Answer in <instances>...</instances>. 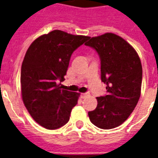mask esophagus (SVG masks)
<instances>
[{"label": "esophagus", "instance_id": "obj_1", "mask_svg": "<svg viewBox=\"0 0 158 158\" xmlns=\"http://www.w3.org/2000/svg\"><path fill=\"white\" fill-rule=\"evenodd\" d=\"M87 96V93H81V98H86V97Z\"/></svg>", "mask_w": 158, "mask_h": 158}]
</instances>
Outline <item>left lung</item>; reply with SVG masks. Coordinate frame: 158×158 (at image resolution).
Returning <instances> with one entry per match:
<instances>
[{"mask_svg": "<svg viewBox=\"0 0 158 158\" xmlns=\"http://www.w3.org/2000/svg\"><path fill=\"white\" fill-rule=\"evenodd\" d=\"M85 44L98 54L101 80L107 95L98 97V105L88 112L91 122L103 130L115 128L131 115L140 96L142 66L137 53L121 37L107 33L88 38Z\"/></svg>", "mask_w": 158, "mask_h": 158, "instance_id": "obj_1", "label": "left lung"}]
</instances>
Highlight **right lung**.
<instances>
[{
  "label": "right lung",
  "mask_w": 158,
  "mask_h": 158,
  "mask_svg": "<svg viewBox=\"0 0 158 158\" xmlns=\"http://www.w3.org/2000/svg\"><path fill=\"white\" fill-rule=\"evenodd\" d=\"M88 40L54 30L34 40L21 68L22 98L32 118L43 127L55 130L65 125L79 94L61 89L72 53Z\"/></svg>",
  "instance_id": "right-lung-1"
}]
</instances>
